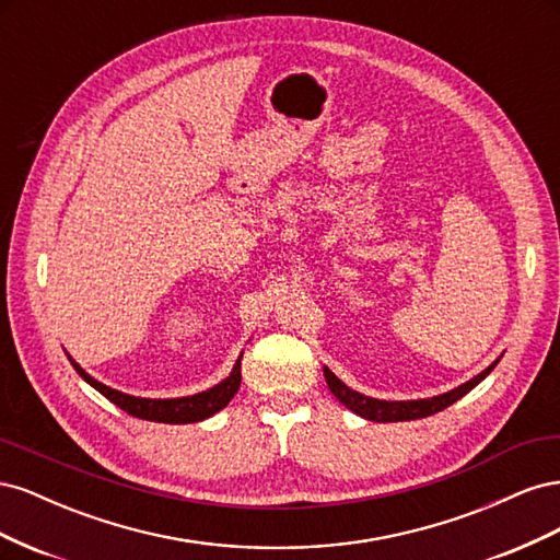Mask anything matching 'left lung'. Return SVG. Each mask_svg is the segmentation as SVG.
I'll use <instances>...</instances> for the list:
<instances>
[{"mask_svg": "<svg viewBox=\"0 0 560 560\" xmlns=\"http://www.w3.org/2000/svg\"><path fill=\"white\" fill-rule=\"evenodd\" d=\"M498 362L500 360H495L488 369H483L479 376H474L471 381L463 383L460 387L451 389V393H444L439 397H430V399H411V401H385V399H374V397L360 395L358 389H350L343 381H338L327 366H325V378H327L331 395L338 401H341L346 409H350L352 413H358V416H362L366 420H374V422H401V420H416V418H425V416L444 411L446 406H451L453 401L465 397L471 387H477L490 374V371L495 369Z\"/></svg>", "mask_w": 560, "mask_h": 560, "instance_id": "obj_1", "label": "left lung"}]
</instances>
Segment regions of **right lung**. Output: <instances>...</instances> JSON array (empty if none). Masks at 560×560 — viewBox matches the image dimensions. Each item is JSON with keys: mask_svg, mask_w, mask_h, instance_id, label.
Listing matches in <instances>:
<instances>
[{"mask_svg": "<svg viewBox=\"0 0 560 560\" xmlns=\"http://www.w3.org/2000/svg\"><path fill=\"white\" fill-rule=\"evenodd\" d=\"M70 358V354H67ZM241 360L243 354L235 362L231 374L217 383L214 387L206 389V393H198L191 397H177V399H147V397H132L126 393H118L114 387H107L105 383L95 381L91 374H86L72 358V366L77 369V374L86 381L91 387H95L100 395H105L112 404H116L118 409H124L126 413L142 418V420H154V422H171V425H186V422H200L217 411H222L224 406L233 399V395L238 393L241 387Z\"/></svg>", "mask_w": 560, "mask_h": 560, "instance_id": "add662e5", "label": "right lung"}]
</instances>
